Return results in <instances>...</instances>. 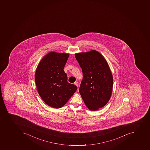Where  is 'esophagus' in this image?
I'll return each instance as SVG.
<instances>
[{
    "label": "esophagus",
    "instance_id": "34e87169",
    "mask_svg": "<svg viewBox=\"0 0 150 150\" xmlns=\"http://www.w3.org/2000/svg\"><path fill=\"white\" fill-rule=\"evenodd\" d=\"M74 85H76L77 87H78V83L77 81H76V82L74 83Z\"/></svg>",
    "mask_w": 150,
    "mask_h": 150
}]
</instances>
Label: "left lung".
<instances>
[{
  "mask_svg": "<svg viewBox=\"0 0 150 150\" xmlns=\"http://www.w3.org/2000/svg\"><path fill=\"white\" fill-rule=\"evenodd\" d=\"M75 57L83 76L79 93L88 108L97 111L106 105L112 95L113 80L110 67L96 50L76 53Z\"/></svg>",
  "mask_w": 150,
  "mask_h": 150,
  "instance_id": "left-lung-1",
  "label": "left lung"
}]
</instances>
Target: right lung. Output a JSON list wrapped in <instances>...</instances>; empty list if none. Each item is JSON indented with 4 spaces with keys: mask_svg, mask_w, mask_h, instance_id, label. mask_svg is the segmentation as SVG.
<instances>
[{
    "mask_svg": "<svg viewBox=\"0 0 150 150\" xmlns=\"http://www.w3.org/2000/svg\"><path fill=\"white\" fill-rule=\"evenodd\" d=\"M69 54L51 52L41 60L35 75L37 90L46 105L62 108L76 92L77 87L67 82L64 72Z\"/></svg>",
    "mask_w": 150,
    "mask_h": 150,
    "instance_id": "add662e5",
    "label": "right lung"
}]
</instances>
